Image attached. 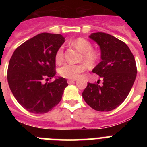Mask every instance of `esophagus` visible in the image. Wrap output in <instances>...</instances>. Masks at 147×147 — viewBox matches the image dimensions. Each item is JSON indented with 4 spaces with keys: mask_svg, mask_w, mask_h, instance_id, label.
Listing matches in <instances>:
<instances>
[{
    "mask_svg": "<svg viewBox=\"0 0 147 147\" xmlns=\"http://www.w3.org/2000/svg\"><path fill=\"white\" fill-rule=\"evenodd\" d=\"M75 81H76V80H67V83L68 84H72Z\"/></svg>",
    "mask_w": 147,
    "mask_h": 147,
    "instance_id": "obj_1",
    "label": "esophagus"
}]
</instances>
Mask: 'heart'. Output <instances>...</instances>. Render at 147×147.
<instances>
[{"instance_id": "obj_1", "label": "heart", "mask_w": 147, "mask_h": 147, "mask_svg": "<svg viewBox=\"0 0 147 147\" xmlns=\"http://www.w3.org/2000/svg\"><path fill=\"white\" fill-rule=\"evenodd\" d=\"M75 47L82 53L83 60L87 63L89 66H92L96 63L97 60V56L94 51H92V46L91 43L84 38H78L74 42ZM63 47H60L55 55L56 62L60 63L63 59ZM86 69L84 64H70V63H65L59 69V74L62 77L67 79H76L80 76L82 72Z\"/></svg>"}]
</instances>
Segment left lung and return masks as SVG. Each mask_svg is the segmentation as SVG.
Here are the masks:
<instances>
[{"label":"left lung","mask_w":147,"mask_h":147,"mask_svg":"<svg viewBox=\"0 0 147 147\" xmlns=\"http://www.w3.org/2000/svg\"><path fill=\"white\" fill-rule=\"evenodd\" d=\"M89 38L100 46L102 61L92 72L103 79V83L88 82L82 97L92 109L109 112L128 96L137 77L135 59L128 46L109 34L94 32Z\"/></svg>","instance_id":"obj_1"}]
</instances>
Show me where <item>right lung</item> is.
I'll list each match as a JSON object with an SVG mask.
<instances>
[{
    "mask_svg": "<svg viewBox=\"0 0 147 147\" xmlns=\"http://www.w3.org/2000/svg\"><path fill=\"white\" fill-rule=\"evenodd\" d=\"M59 34L43 32L16 49L8 68V82L13 96L28 112L44 114L61 100L68 85L64 78L55 77V55L65 42Z\"/></svg>",
    "mask_w": 147,
    "mask_h": 147,
    "instance_id": "1",
    "label": "right lung"
}]
</instances>
